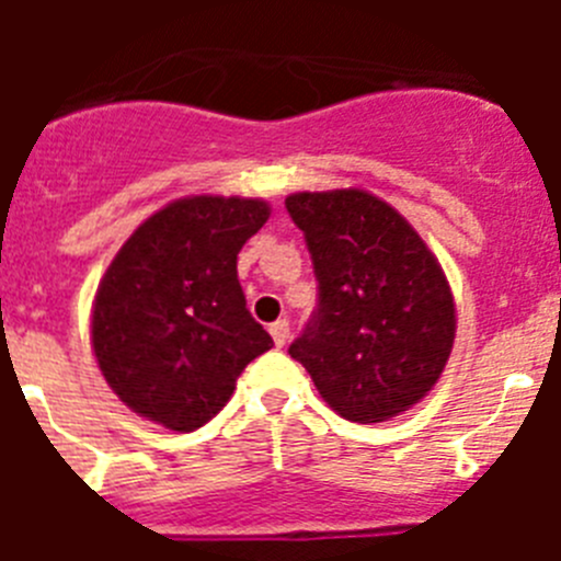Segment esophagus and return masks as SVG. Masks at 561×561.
Masks as SVG:
<instances>
[{
    "label": "esophagus",
    "mask_w": 561,
    "mask_h": 561,
    "mask_svg": "<svg viewBox=\"0 0 561 561\" xmlns=\"http://www.w3.org/2000/svg\"><path fill=\"white\" fill-rule=\"evenodd\" d=\"M270 334L272 340H275L277 348H284L286 340H289V320H275V323L270 325Z\"/></svg>",
    "instance_id": "1"
}]
</instances>
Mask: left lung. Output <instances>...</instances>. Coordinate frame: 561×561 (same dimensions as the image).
I'll list each match as a JSON object with an SVG mask.
<instances>
[{
  "label": "left lung",
  "instance_id": "obj_1",
  "mask_svg": "<svg viewBox=\"0 0 561 561\" xmlns=\"http://www.w3.org/2000/svg\"><path fill=\"white\" fill-rule=\"evenodd\" d=\"M317 309L289 345L329 408L356 424L404 413L433 390L455 342V300L438 257L374 193H291Z\"/></svg>",
  "mask_w": 561,
  "mask_h": 561
}]
</instances>
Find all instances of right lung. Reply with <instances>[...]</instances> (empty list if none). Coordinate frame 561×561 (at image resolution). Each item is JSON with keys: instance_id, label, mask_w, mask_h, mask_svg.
Listing matches in <instances>:
<instances>
[{"instance_id": "1", "label": "right lung", "mask_w": 561, "mask_h": 561, "mask_svg": "<svg viewBox=\"0 0 561 561\" xmlns=\"http://www.w3.org/2000/svg\"><path fill=\"white\" fill-rule=\"evenodd\" d=\"M270 219L264 199L187 196L114 255L92 306V348L126 408L193 433L230 401L272 336L238 284V252Z\"/></svg>"}]
</instances>
